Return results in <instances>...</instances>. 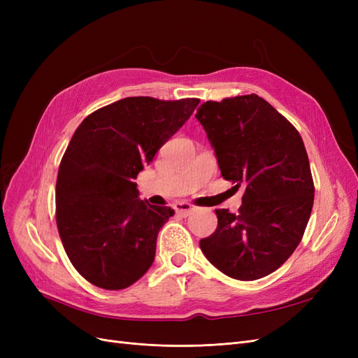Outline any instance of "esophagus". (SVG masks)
<instances>
[{"instance_id": "1", "label": "esophagus", "mask_w": 358, "mask_h": 358, "mask_svg": "<svg viewBox=\"0 0 358 358\" xmlns=\"http://www.w3.org/2000/svg\"><path fill=\"white\" fill-rule=\"evenodd\" d=\"M196 209H197L196 206L188 203V201H178V203L175 204L176 213H179V215H182V216H188V215H191Z\"/></svg>"}]
</instances>
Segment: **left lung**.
I'll list each match as a JSON object with an SVG mask.
<instances>
[{"label":"left lung","instance_id":"8db88e82","mask_svg":"<svg viewBox=\"0 0 358 358\" xmlns=\"http://www.w3.org/2000/svg\"><path fill=\"white\" fill-rule=\"evenodd\" d=\"M196 117L208 133L221 175L245 187L237 213L216 209L218 227L200 248L227 276L255 280L275 272L299 246L313 206L303 140L257 94L206 101Z\"/></svg>","mask_w":358,"mask_h":358}]
</instances>
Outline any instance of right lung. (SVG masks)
Masks as SVG:
<instances>
[{"instance_id": "add662e5", "label": "right lung", "mask_w": 358, "mask_h": 358, "mask_svg": "<svg viewBox=\"0 0 358 358\" xmlns=\"http://www.w3.org/2000/svg\"><path fill=\"white\" fill-rule=\"evenodd\" d=\"M199 103L128 96L74 131L58 170L55 215L71 264L92 285L124 289L152 266L158 231L175 210L140 200L134 179Z\"/></svg>"}]
</instances>
